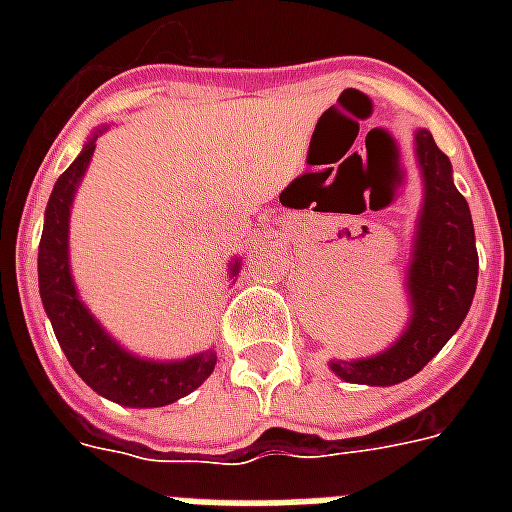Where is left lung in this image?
<instances>
[{
	"instance_id": "left-lung-1",
	"label": "left lung",
	"mask_w": 512,
	"mask_h": 512,
	"mask_svg": "<svg viewBox=\"0 0 512 512\" xmlns=\"http://www.w3.org/2000/svg\"><path fill=\"white\" fill-rule=\"evenodd\" d=\"M414 145L425 197L406 274L411 318L406 332L381 354L329 362L334 376L348 384L392 386L417 376L458 332L477 290L472 213L452 183L450 158L425 128L414 134Z\"/></svg>"
}]
</instances>
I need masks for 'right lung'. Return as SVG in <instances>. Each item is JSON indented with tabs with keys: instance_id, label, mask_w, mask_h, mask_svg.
<instances>
[{
	"instance_id": "obj_1",
	"label": "right lung",
	"mask_w": 512,
	"mask_h": 512,
	"mask_svg": "<svg viewBox=\"0 0 512 512\" xmlns=\"http://www.w3.org/2000/svg\"><path fill=\"white\" fill-rule=\"evenodd\" d=\"M98 134H104V128L87 139L76 161L57 178L49 205H46L38 249L40 299L54 326V334L60 340V348L90 389H95L106 400H115L120 406H169L194 392L211 376L216 367V351L208 348L180 362H153V359L134 356L106 334L104 326L84 307L73 285L71 257H68V222H71L76 186L82 183L87 164L93 158ZM238 268L241 263L233 260L230 277L238 274Z\"/></svg>"
}]
</instances>
